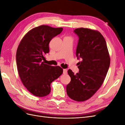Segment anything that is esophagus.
<instances>
[{"instance_id": "34e87169", "label": "esophagus", "mask_w": 125, "mask_h": 125, "mask_svg": "<svg viewBox=\"0 0 125 125\" xmlns=\"http://www.w3.org/2000/svg\"><path fill=\"white\" fill-rule=\"evenodd\" d=\"M63 73L64 74H66L67 73V70L66 69H63Z\"/></svg>"}]
</instances>
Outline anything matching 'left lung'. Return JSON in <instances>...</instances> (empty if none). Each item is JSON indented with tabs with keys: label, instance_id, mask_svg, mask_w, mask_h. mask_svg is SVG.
Here are the masks:
<instances>
[{
	"label": "left lung",
	"instance_id": "8db88e82",
	"mask_svg": "<svg viewBox=\"0 0 125 125\" xmlns=\"http://www.w3.org/2000/svg\"><path fill=\"white\" fill-rule=\"evenodd\" d=\"M74 32L79 37L76 56L82 61L79 62V71L76 74L71 69L68 71L71 81L66 90L71 99L82 102L91 97L103 83L110 65V57L100 32L83 28L75 29Z\"/></svg>",
	"mask_w": 125,
	"mask_h": 125
}]
</instances>
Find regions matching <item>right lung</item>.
<instances>
[{"label": "right lung", "instance_id": "add662e5", "mask_svg": "<svg viewBox=\"0 0 125 125\" xmlns=\"http://www.w3.org/2000/svg\"><path fill=\"white\" fill-rule=\"evenodd\" d=\"M40 25L29 31L19 45L16 62L19 75L24 86L34 95L44 97L50 94L51 83L63 73L59 66L45 63L44 55L50 51L49 43L62 31Z\"/></svg>", "mask_w": 125, "mask_h": 125}]
</instances>
